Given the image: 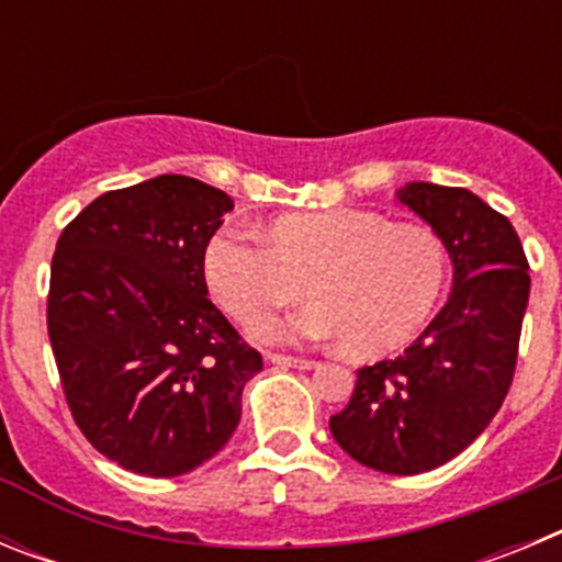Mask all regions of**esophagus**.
Wrapping results in <instances>:
<instances>
[{
    "label": "esophagus",
    "mask_w": 562,
    "mask_h": 562,
    "mask_svg": "<svg viewBox=\"0 0 562 562\" xmlns=\"http://www.w3.org/2000/svg\"><path fill=\"white\" fill-rule=\"evenodd\" d=\"M267 360L272 366H281V369H301V371H312L317 369L315 360H301V357H286V355H270Z\"/></svg>",
    "instance_id": "1"
}]
</instances>
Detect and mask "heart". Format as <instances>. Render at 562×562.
Wrapping results in <instances>:
<instances>
[{"instance_id":"b5f03b06","label":"heart","mask_w":562,"mask_h":562,"mask_svg":"<svg viewBox=\"0 0 562 562\" xmlns=\"http://www.w3.org/2000/svg\"><path fill=\"white\" fill-rule=\"evenodd\" d=\"M267 240L227 225L205 247L207 286L236 321L292 304L304 281L317 297L295 315L252 326L261 342L346 340L360 357L389 355L425 326L445 290V247L416 222L329 207L281 216Z\"/></svg>"}]
</instances>
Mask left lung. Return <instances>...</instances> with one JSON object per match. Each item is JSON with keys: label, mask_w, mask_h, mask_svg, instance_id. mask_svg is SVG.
<instances>
[{"label": "left lung", "mask_w": 562, "mask_h": 562, "mask_svg": "<svg viewBox=\"0 0 562 562\" xmlns=\"http://www.w3.org/2000/svg\"><path fill=\"white\" fill-rule=\"evenodd\" d=\"M396 200L439 236L453 290L400 357L357 371L329 428L360 464L416 475L456 459L498 414L518 360L529 265L513 222L467 188L408 182Z\"/></svg>", "instance_id": "8db88e82"}]
</instances>
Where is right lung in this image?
I'll return each mask as SVG.
<instances>
[{
    "instance_id": "add662e5",
    "label": "right lung",
    "mask_w": 562,
    "mask_h": 562,
    "mask_svg": "<svg viewBox=\"0 0 562 562\" xmlns=\"http://www.w3.org/2000/svg\"><path fill=\"white\" fill-rule=\"evenodd\" d=\"M233 200L160 173L89 202L53 256L47 331L89 445L173 479L213 459L241 419L261 355L207 297L205 247Z\"/></svg>"
}]
</instances>
